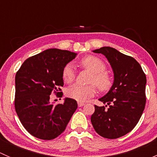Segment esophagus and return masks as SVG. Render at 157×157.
Masks as SVG:
<instances>
[{"mask_svg":"<svg viewBox=\"0 0 157 157\" xmlns=\"http://www.w3.org/2000/svg\"><path fill=\"white\" fill-rule=\"evenodd\" d=\"M85 105L84 102H78V106L79 107H82Z\"/></svg>","mask_w":157,"mask_h":157,"instance_id":"34e87169","label":"esophagus"}]
</instances>
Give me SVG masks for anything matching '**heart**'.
I'll return each mask as SVG.
<instances>
[{"instance_id":"obj_1","label":"heart","mask_w":157,"mask_h":157,"mask_svg":"<svg viewBox=\"0 0 157 157\" xmlns=\"http://www.w3.org/2000/svg\"><path fill=\"white\" fill-rule=\"evenodd\" d=\"M80 64L86 69L93 73L90 83H95L101 90H106L112 85V80L105 72V64L103 61L93 55L85 57L80 61ZM63 79L67 83H71L75 77V71L72 64H67L62 72ZM96 93L94 85L82 86L74 84L66 90V95L69 98L78 101L85 102L89 98L93 97Z\"/></svg>"}]
</instances>
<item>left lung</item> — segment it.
<instances>
[{
  "label": "left lung",
  "mask_w": 157,
  "mask_h": 157,
  "mask_svg": "<svg viewBox=\"0 0 157 157\" xmlns=\"http://www.w3.org/2000/svg\"><path fill=\"white\" fill-rule=\"evenodd\" d=\"M102 54L114 74L112 86L99 100L105 106L95 105L91 122L100 136L115 139L129 133L140 120L146 104L147 78L140 64L132 57L111 47L93 51ZM108 109H105L107 105Z\"/></svg>",
  "instance_id": "8db88e82"
}]
</instances>
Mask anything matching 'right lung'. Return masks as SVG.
<instances>
[{
  "mask_svg": "<svg viewBox=\"0 0 157 157\" xmlns=\"http://www.w3.org/2000/svg\"><path fill=\"white\" fill-rule=\"evenodd\" d=\"M77 55L67 50L46 49L26 59L16 74V112L23 127L37 138L52 140L59 136L77 108V101L71 98L62 104L50 102L52 93L64 85V67Z\"/></svg>",
  "mask_w": 157,
  "mask_h": 157,
  "instance_id": "1",
  "label": "right lung"
}]
</instances>
